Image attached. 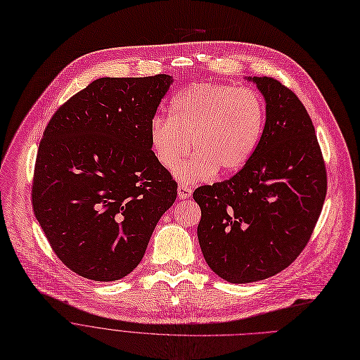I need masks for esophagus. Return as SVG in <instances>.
I'll return each instance as SVG.
<instances>
[{"label":"esophagus","mask_w":360,"mask_h":360,"mask_svg":"<svg viewBox=\"0 0 360 360\" xmlns=\"http://www.w3.org/2000/svg\"><path fill=\"white\" fill-rule=\"evenodd\" d=\"M177 193H179V198H180V199H189V198L192 196V189H191L189 186L181 184V186H179Z\"/></svg>","instance_id":"esophagus-1"}]
</instances>
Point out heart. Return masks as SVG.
Instances as JSON below:
<instances>
[{"instance_id":"1","label":"heart","mask_w":360,"mask_h":360,"mask_svg":"<svg viewBox=\"0 0 360 360\" xmlns=\"http://www.w3.org/2000/svg\"><path fill=\"white\" fill-rule=\"evenodd\" d=\"M171 114L150 120L149 141L168 171L193 148L195 155L176 173L183 183L208 180L217 171L224 176L240 171L258 149L266 120L259 92L218 83L186 88L176 96Z\"/></svg>"}]
</instances>
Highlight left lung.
<instances>
[{"mask_svg": "<svg viewBox=\"0 0 360 360\" xmlns=\"http://www.w3.org/2000/svg\"><path fill=\"white\" fill-rule=\"evenodd\" d=\"M248 80L266 102L258 149L231 179L193 193L203 258L236 284L265 280L292 264L309 242L327 195V169L300 99L277 79Z\"/></svg>", "mask_w": 360, "mask_h": 360, "instance_id": "obj_1", "label": "left lung"}]
</instances>
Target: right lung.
<instances>
[{
    "mask_svg": "<svg viewBox=\"0 0 360 360\" xmlns=\"http://www.w3.org/2000/svg\"><path fill=\"white\" fill-rule=\"evenodd\" d=\"M173 79L101 77L56 111L39 143L33 212L57 258L94 281L126 277L177 198L149 124Z\"/></svg>",
    "mask_w": 360,
    "mask_h": 360,
    "instance_id": "1",
    "label": "right lung"
}]
</instances>
